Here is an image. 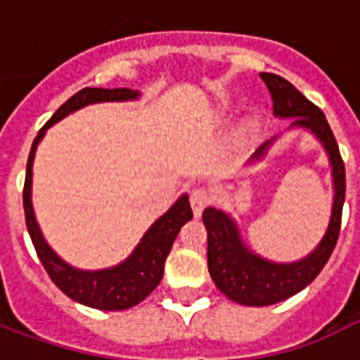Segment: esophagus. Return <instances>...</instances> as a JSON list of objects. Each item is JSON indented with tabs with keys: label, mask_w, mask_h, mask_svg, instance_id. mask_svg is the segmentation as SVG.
<instances>
[{
	"label": "esophagus",
	"mask_w": 360,
	"mask_h": 360,
	"mask_svg": "<svg viewBox=\"0 0 360 360\" xmlns=\"http://www.w3.org/2000/svg\"><path fill=\"white\" fill-rule=\"evenodd\" d=\"M212 193L208 188L204 187H196L193 188V193H191V206H193V212H195L196 216H200L202 210L206 206H210L212 204Z\"/></svg>",
	"instance_id": "obj_1"
}]
</instances>
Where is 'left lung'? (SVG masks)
Wrapping results in <instances>:
<instances>
[{
    "instance_id": "8db88e82",
    "label": "left lung",
    "mask_w": 360,
    "mask_h": 360,
    "mask_svg": "<svg viewBox=\"0 0 360 360\" xmlns=\"http://www.w3.org/2000/svg\"><path fill=\"white\" fill-rule=\"evenodd\" d=\"M260 77L266 82L274 100V115L297 117L291 127L309 129L322 142L332 165L333 204L332 218L316 249L309 257L289 264L270 262L247 249L237 229V224L226 212L216 208L204 210L202 221L208 231V270L212 279L226 297L247 307H268L285 301L316 279L335 249V243L340 237L343 200H345V165L324 113L283 77L274 73H262ZM271 141H266L250 156L249 162L264 156Z\"/></svg>"
}]
</instances>
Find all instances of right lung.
Masks as SVG:
<instances>
[{
    "instance_id": "add662e5",
    "label": "right lung",
    "mask_w": 360,
    "mask_h": 360,
    "mask_svg": "<svg viewBox=\"0 0 360 360\" xmlns=\"http://www.w3.org/2000/svg\"><path fill=\"white\" fill-rule=\"evenodd\" d=\"M139 92L131 89H82L77 94L71 96L61 108H59L50 121L40 129V133L32 142V148L28 154L27 177H25V188H22V206H25V219L27 229L34 245L36 255L48 271L51 281L73 301L92 307L100 310H125L134 304L144 301L158 283L164 278L165 258L169 255L175 237L181 231V227L193 219V210L188 204V196L183 195L165 212L162 218H158L150 229L144 233L141 243L125 258L121 264L105 270H77L71 264L53 252L50 245L44 239L42 231L38 227L32 208V164L38 142L42 141L46 131L53 123H58L69 113L81 110L89 103L98 102H125V100H136Z\"/></svg>"
}]
</instances>
